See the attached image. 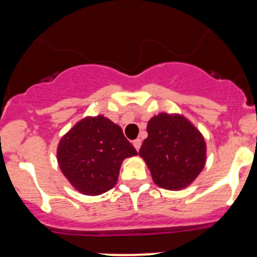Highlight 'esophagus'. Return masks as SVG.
<instances>
[{"mask_svg":"<svg viewBox=\"0 0 257 257\" xmlns=\"http://www.w3.org/2000/svg\"><path fill=\"white\" fill-rule=\"evenodd\" d=\"M141 144H142V142H141V140H140V139L135 140V141H134V147L136 148V151L140 150V147H141Z\"/></svg>","mask_w":257,"mask_h":257,"instance_id":"1","label":"esophagus"}]
</instances>
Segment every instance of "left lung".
<instances>
[{
  "mask_svg": "<svg viewBox=\"0 0 257 257\" xmlns=\"http://www.w3.org/2000/svg\"><path fill=\"white\" fill-rule=\"evenodd\" d=\"M148 136L139 156L153 182L168 190H181L195 181L207 162L204 136L182 113L160 112L147 123Z\"/></svg>",
  "mask_w": 257,
  "mask_h": 257,
  "instance_id": "left-lung-1",
  "label": "left lung"
}]
</instances>
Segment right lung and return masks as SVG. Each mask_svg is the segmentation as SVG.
I'll list each match as a JSON object with an SVG mask.
<instances>
[{"instance_id": "right-lung-1", "label": "right lung", "mask_w": 257, "mask_h": 257, "mask_svg": "<svg viewBox=\"0 0 257 257\" xmlns=\"http://www.w3.org/2000/svg\"><path fill=\"white\" fill-rule=\"evenodd\" d=\"M136 155L122 128L104 115L81 118L57 147L60 171L84 195H100L115 187L123 160Z\"/></svg>"}]
</instances>
